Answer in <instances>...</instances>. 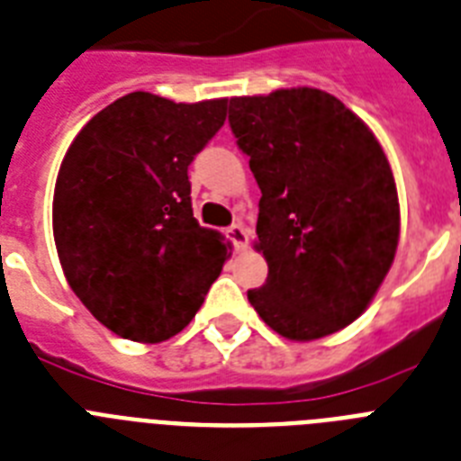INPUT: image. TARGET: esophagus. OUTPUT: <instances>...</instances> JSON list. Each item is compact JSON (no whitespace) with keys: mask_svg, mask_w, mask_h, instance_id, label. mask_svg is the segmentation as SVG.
Returning <instances> with one entry per match:
<instances>
[{"mask_svg":"<svg viewBox=\"0 0 461 461\" xmlns=\"http://www.w3.org/2000/svg\"><path fill=\"white\" fill-rule=\"evenodd\" d=\"M226 235H228V240H230L235 247H238V249L247 247V242H249V233H247V228L240 226V223H233V226L228 228Z\"/></svg>","mask_w":461,"mask_h":461,"instance_id":"34e87169","label":"esophagus"}]
</instances>
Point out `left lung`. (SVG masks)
<instances>
[{"label":"left lung","instance_id":"obj_1","mask_svg":"<svg viewBox=\"0 0 461 461\" xmlns=\"http://www.w3.org/2000/svg\"><path fill=\"white\" fill-rule=\"evenodd\" d=\"M228 123L249 156L257 249L268 279L247 298L289 340L352 324L373 301L399 245V195L380 141L317 88L230 97Z\"/></svg>","mask_w":461,"mask_h":461}]
</instances>
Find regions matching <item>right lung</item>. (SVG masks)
Segmentation results:
<instances>
[{"label": "right lung", "mask_w": 461, "mask_h": 461, "mask_svg": "<svg viewBox=\"0 0 461 461\" xmlns=\"http://www.w3.org/2000/svg\"><path fill=\"white\" fill-rule=\"evenodd\" d=\"M130 93L90 118L58 172L53 235L72 291L116 336L163 343L195 317L228 245L193 216L188 165L226 121Z\"/></svg>", "instance_id": "right-lung-1"}]
</instances>
